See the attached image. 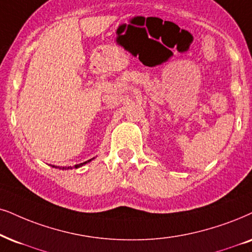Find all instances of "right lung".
<instances>
[{
    "label": "right lung",
    "instance_id": "right-lung-1",
    "mask_svg": "<svg viewBox=\"0 0 252 252\" xmlns=\"http://www.w3.org/2000/svg\"><path fill=\"white\" fill-rule=\"evenodd\" d=\"M94 158H92V159H89V160H86V161H84V163H80V164H76V165H74V166H55V165H51V166L52 167H56V168H59V170H72V168H79V167H81V166H84L85 164H87V163H89V161H92L93 160Z\"/></svg>",
    "mask_w": 252,
    "mask_h": 252
}]
</instances>
